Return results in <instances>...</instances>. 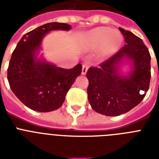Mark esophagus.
<instances>
[{
    "mask_svg": "<svg viewBox=\"0 0 159 159\" xmlns=\"http://www.w3.org/2000/svg\"><path fill=\"white\" fill-rule=\"evenodd\" d=\"M87 70H88V67H87V65H86V64H83V65H82V75H86V74H87Z\"/></svg>",
    "mask_w": 159,
    "mask_h": 159,
    "instance_id": "obj_1",
    "label": "esophagus"
}]
</instances>
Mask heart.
Here are the masks:
<instances>
[{
    "label": "heart",
    "instance_id": "b5f03b06",
    "mask_svg": "<svg viewBox=\"0 0 159 159\" xmlns=\"http://www.w3.org/2000/svg\"><path fill=\"white\" fill-rule=\"evenodd\" d=\"M123 37L120 32L108 27H100L87 32L83 37V48L87 51L100 48L98 59L105 61L117 52L122 45Z\"/></svg>",
    "mask_w": 159,
    "mask_h": 159
}]
</instances>
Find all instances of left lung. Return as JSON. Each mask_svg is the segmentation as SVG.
<instances>
[{
    "mask_svg": "<svg viewBox=\"0 0 159 159\" xmlns=\"http://www.w3.org/2000/svg\"><path fill=\"white\" fill-rule=\"evenodd\" d=\"M125 45L100 67H90L88 101L96 112L117 116L140 103L148 92L151 77L150 53L143 40L130 31L120 28ZM131 66L128 74L120 70L124 62Z\"/></svg>",
    "mask_w": 159,
    "mask_h": 159,
    "instance_id": "8db88e82",
    "label": "left lung"
}]
</instances>
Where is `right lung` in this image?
<instances>
[{
    "label": "right lung",
    "mask_w": 159,
    "mask_h": 159,
    "mask_svg": "<svg viewBox=\"0 0 159 159\" xmlns=\"http://www.w3.org/2000/svg\"><path fill=\"white\" fill-rule=\"evenodd\" d=\"M64 23H48L30 31L21 38L9 63L7 79L12 92L23 104L39 112L57 110L67 92L82 72L80 63L64 69L38 57L42 39L50 31L69 30Z\"/></svg>",
    "instance_id": "add662e5"
}]
</instances>
